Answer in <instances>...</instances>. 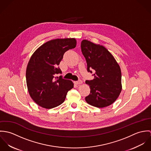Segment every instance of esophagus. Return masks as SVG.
<instances>
[{"label":"esophagus","instance_id":"obj_1","mask_svg":"<svg viewBox=\"0 0 151 151\" xmlns=\"http://www.w3.org/2000/svg\"><path fill=\"white\" fill-rule=\"evenodd\" d=\"M75 83H76V84H77V85H80V84H81L83 83V81H82V80H79L78 81H76V82H75Z\"/></svg>","mask_w":151,"mask_h":151}]
</instances>
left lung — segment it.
Wrapping results in <instances>:
<instances>
[{"label":"left lung","instance_id":"8db88e82","mask_svg":"<svg viewBox=\"0 0 151 151\" xmlns=\"http://www.w3.org/2000/svg\"><path fill=\"white\" fill-rule=\"evenodd\" d=\"M81 47L86 60L87 71L91 73L92 70L94 71V79L86 81L91 89L86 101L97 108L108 106L115 102L122 91L120 67L104 46L84 40Z\"/></svg>","mask_w":151,"mask_h":151}]
</instances>
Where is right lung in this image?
Masks as SVG:
<instances>
[{
    "mask_svg": "<svg viewBox=\"0 0 151 151\" xmlns=\"http://www.w3.org/2000/svg\"><path fill=\"white\" fill-rule=\"evenodd\" d=\"M74 38L56 39L41 45L27 65L26 81L30 96L39 106L52 109L61 105L74 84L65 80L59 67L65 52L76 46Z\"/></svg>",
    "mask_w": 151,
    "mask_h": 151,
    "instance_id": "obj_1",
    "label": "right lung"
}]
</instances>
